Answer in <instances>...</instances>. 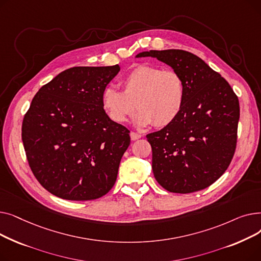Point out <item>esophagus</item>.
I'll list each match as a JSON object with an SVG mask.
<instances>
[{
    "instance_id": "esophagus-1",
    "label": "esophagus",
    "mask_w": 261,
    "mask_h": 261,
    "mask_svg": "<svg viewBox=\"0 0 261 261\" xmlns=\"http://www.w3.org/2000/svg\"><path fill=\"white\" fill-rule=\"evenodd\" d=\"M130 136H131V140L132 141H135V140H139V139H141L142 138V134H140V133H138V132H131L130 133Z\"/></svg>"
}]
</instances>
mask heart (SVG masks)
I'll return each mask as SVG.
<instances>
[{
	"label": "heart",
	"instance_id": "obj_1",
	"mask_svg": "<svg viewBox=\"0 0 261 261\" xmlns=\"http://www.w3.org/2000/svg\"><path fill=\"white\" fill-rule=\"evenodd\" d=\"M121 90L107 88L102 106L113 121L122 123L135 112L140 126L166 127L181 114L185 102V84L174 70L151 64L136 66L122 78Z\"/></svg>",
	"mask_w": 261,
	"mask_h": 261
}]
</instances>
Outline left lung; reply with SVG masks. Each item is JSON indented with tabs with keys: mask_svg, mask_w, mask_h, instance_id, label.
Wrapping results in <instances>:
<instances>
[{
	"mask_svg": "<svg viewBox=\"0 0 261 261\" xmlns=\"http://www.w3.org/2000/svg\"><path fill=\"white\" fill-rule=\"evenodd\" d=\"M179 73L185 84L183 110L172 123L147 134L152 170L170 193L211 186L231 162L237 145L239 100L228 82L196 55L182 49L143 51Z\"/></svg>",
	"mask_w": 261,
	"mask_h": 261,
	"instance_id": "left-lung-1",
	"label": "left lung"
}]
</instances>
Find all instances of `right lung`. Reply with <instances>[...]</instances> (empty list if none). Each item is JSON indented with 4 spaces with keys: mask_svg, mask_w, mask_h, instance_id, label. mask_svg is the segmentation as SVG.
<instances>
[{
    "mask_svg": "<svg viewBox=\"0 0 261 261\" xmlns=\"http://www.w3.org/2000/svg\"><path fill=\"white\" fill-rule=\"evenodd\" d=\"M75 66L41 88L22 122V141L38 182L65 200L98 199L115 184L130 131L110 119L102 92L119 72Z\"/></svg>",
    "mask_w": 261,
    "mask_h": 261,
    "instance_id": "add662e5",
    "label": "right lung"
}]
</instances>
